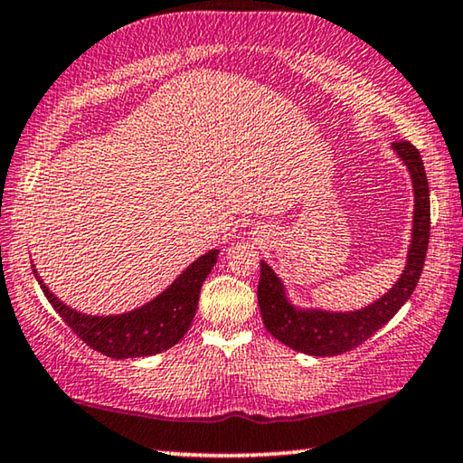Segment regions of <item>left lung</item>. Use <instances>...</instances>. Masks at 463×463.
Returning a JSON list of instances; mask_svg holds the SVG:
<instances>
[{"instance_id":"8db88e82","label":"left lung","mask_w":463,"mask_h":463,"mask_svg":"<svg viewBox=\"0 0 463 463\" xmlns=\"http://www.w3.org/2000/svg\"><path fill=\"white\" fill-rule=\"evenodd\" d=\"M392 149L408 165L416 212H413V234L408 255V266L384 298L360 312L330 314L301 312L287 301L280 280L272 268L261 261L258 282V306L268 333L282 345L307 355H341L345 351L360 347L378 328H383L395 316L405 301L411 298L420 274H422L426 251L430 239V193L420 151L410 141H395Z\"/></svg>"}]
</instances>
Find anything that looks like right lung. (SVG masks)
<instances>
[{"mask_svg":"<svg viewBox=\"0 0 463 463\" xmlns=\"http://www.w3.org/2000/svg\"><path fill=\"white\" fill-rule=\"evenodd\" d=\"M218 251H208L184 270L165 291L135 312L122 316H85L66 307L37 276L45 298L60 318L89 347L116 360L154 355L170 349L187 335L195 316L199 293L208 279ZM34 272V270H33Z\"/></svg>","mask_w":463,"mask_h":463,"instance_id":"right-lung-1","label":"right lung"}]
</instances>
